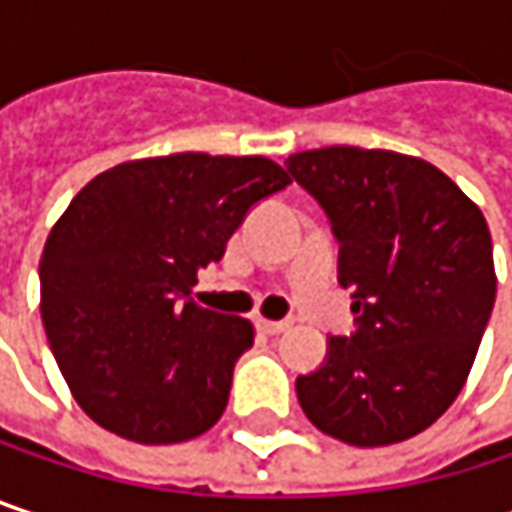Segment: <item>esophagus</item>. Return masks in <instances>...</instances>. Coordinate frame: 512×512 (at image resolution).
Returning a JSON list of instances; mask_svg holds the SVG:
<instances>
[{"mask_svg":"<svg viewBox=\"0 0 512 512\" xmlns=\"http://www.w3.org/2000/svg\"><path fill=\"white\" fill-rule=\"evenodd\" d=\"M290 326H293L290 320H263V317L257 320V329L266 332V335H281V332H287Z\"/></svg>","mask_w":512,"mask_h":512,"instance_id":"1","label":"esophagus"}]
</instances>
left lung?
I'll return each instance as SVG.
<instances>
[{
    "label": "left lung",
    "mask_w": 512,
    "mask_h": 512,
    "mask_svg": "<svg viewBox=\"0 0 512 512\" xmlns=\"http://www.w3.org/2000/svg\"><path fill=\"white\" fill-rule=\"evenodd\" d=\"M287 171L326 210L338 281L358 329L329 338L320 370L296 379L308 421L379 448L436 424L462 391L495 305L492 237L480 207L418 156L350 145L302 151Z\"/></svg>",
    "instance_id": "obj_1"
}]
</instances>
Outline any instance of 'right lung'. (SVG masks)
I'll use <instances>...</instances> for the list:
<instances>
[{
  "instance_id": "1",
  "label": "right lung",
  "mask_w": 512,
  "mask_h": 512,
  "mask_svg": "<svg viewBox=\"0 0 512 512\" xmlns=\"http://www.w3.org/2000/svg\"><path fill=\"white\" fill-rule=\"evenodd\" d=\"M287 183L266 156L186 151L121 162L76 192L41 255V317L94 424L174 445L222 418L255 326L201 308L192 287L249 207Z\"/></svg>"
}]
</instances>
